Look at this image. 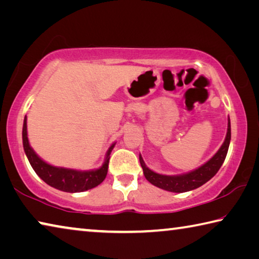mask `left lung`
Listing matches in <instances>:
<instances>
[{"label":"left lung","instance_id":"left-lung-1","mask_svg":"<svg viewBox=\"0 0 259 259\" xmlns=\"http://www.w3.org/2000/svg\"><path fill=\"white\" fill-rule=\"evenodd\" d=\"M231 140V122L229 119V123H227V134L225 142L223 143L222 147L219 148L218 152L214 154L211 159H210L207 163L201 165L200 168L195 169L194 171H191L185 175H179V176H165V175H160L151 169H148L145 162H144L143 157L139 155L140 165H142L144 176L148 182L156 187H160L162 190L175 192V193H183L187 191L195 190L203 184L210 181L214 175L218 172L219 168L224 163L225 157L229 151Z\"/></svg>","mask_w":259,"mask_h":259}]
</instances>
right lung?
I'll return each mask as SVG.
<instances>
[{"instance_id":"add662e5","label":"right lung","mask_w":259,"mask_h":259,"mask_svg":"<svg viewBox=\"0 0 259 259\" xmlns=\"http://www.w3.org/2000/svg\"><path fill=\"white\" fill-rule=\"evenodd\" d=\"M27 119H24V126H23V144L24 151L27 155L30 165L34 169V171L37 174L43 182H46L48 185L60 190L63 192L69 193H77L88 191L90 188L98 186L107 175L108 163H109V155L115 144L108 148L106 159H105L104 164L99 169L90 170V171H78L74 169H66V168H57V166L48 164L47 162L41 160L33 148L29 146L28 138H27Z\"/></svg>"}]
</instances>
